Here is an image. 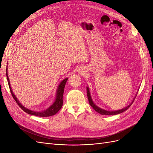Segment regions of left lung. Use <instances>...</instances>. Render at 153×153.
<instances>
[{"instance_id":"8db88e82","label":"left lung","mask_w":153,"mask_h":153,"mask_svg":"<svg viewBox=\"0 0 153 153\" xmlns=\"http://www.w3.org/2000/svg\"><path fill=\"white\" fill-rule=\"evenodd\" d=\"M87 98H88V100H89V104L90 105L92 106V108H93V109L96 111V112H97L98 113L101 114V115H117V114H121L123 112H124V111H126L127 109H128L129 108V106H130L133 102V101L135 100V98H136V96L137 94H136L135 96L134 97L133 100H132L131 103L129 104V105H128L127 106H126V107H124L121 110H114V111H110V110H104L103 108H101L100 107H99V106H97L94 103V101H92V99L91 98V92H90V90H89V88L87 87Z\"/></svg>"}]
</instances>
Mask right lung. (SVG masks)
I'll list each match as a JSON object with an SVG mask.
<instances>
[{
    "instance_id": "1",
    "label": "right lung",
    "mask_w": 153,
    "mask_h": 153,
    "mask_svg": "<svg viewBox=\"0 0 153 153\" xmlns=\"http://www.w3.org/2000/svg\"><path fill=\"white\" fill-rule=\"evenodd\" d=\"M6 76H7V80L8 82V85L9 87H10V91L11 92V94L13 97V98L15 99L16 101V102L18 105V106L24 111L25 112L32 115H36V116H38V117H50L52 116V115H55V114H57L59 110L62 108V104H63V94H64V87H65V85L66 84V82L68 81V78H66L65 79L62 80L61 83L59 84L57 87V89L56 91V96H55V99L53 101V103L47 109H45L42 111H34V110H31L30 109L27 108L25 107L24 106H23L20 103L19 100L17 99L16 96L14 94L13 92L12 91L11 87L10 85V79H9L8 75H7V68H6Z\"/></svg>"
}]
</instances>
